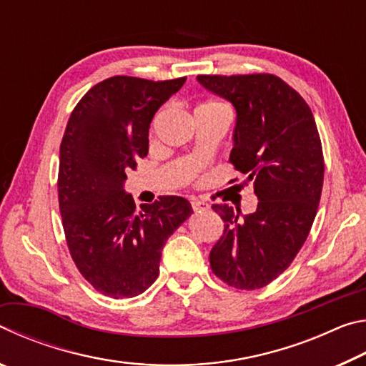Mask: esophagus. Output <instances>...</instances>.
Wrapping results in <instances>:
<instances>
[{
  "mask_svg": "<svg viewBox=\"0 0 366 366\" xmlns=\"http://www.w3.org/2000/svg\"><path fill=\"white\" fill-rule=\"evenodd\" d=\"M192 208H194V212H205V209L209 208L208 202L205 200H200V198H192Z\"/></svg>",
  "mask_w": 366,
  "mask_h": 366,
  "instance_id": "obj_1",
  "label": "esophagus"
}]
</instances>
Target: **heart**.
I'll return each mask as SVG.
<instances>
[{
  "label": "heart",
  "instance_id": "heart-1",
  "mask_svg": "<svg viewBox=\"0 0 366 366\" xmlns=\"http://www.w3.org/2000/svg\"><path fill=\"white\" fill-rule=\"evenodd\" d=\"M195 111H208V113H216V114H222L227 116V107L222 102L218 100H209L202 104H198V108Z\"/></svg>",
  "mask_w": 366,
  "mask_h": 366
}]
</instances>
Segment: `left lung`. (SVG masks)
<instances>
[{
    "mask_svg": "<svg viewBox=\"0 0 366 366\" xmlns=\"http://www.w3.org/2000/svg\"><path fill=\"white\" fill-rule=\"evenodd\" d=\"M197 79L237 111L229 161L258 197L257 212L242 218L232 207L212 205L224 231L209 264L227 286L262 289L294 262L318 212L325 158L317 122L299 92L272 74Z\"/></svg>",
    "mask_w": 366,
    "mask_h": 366,
    "instance_id": "obj_1",
    "label": "left lung"
}]
</instances>
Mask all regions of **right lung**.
<instances>
[{
  "instance_id": "1",
  "label": "right lung",
  "mask_w": 366,
  "mask_h": 366,
  "mask_svg": "<svg viewBox=\"0 0 366 366\" xmlns=\"http://www.w3.org/2000/svg\"><path fill=\"white\" fill-rule=\"evenodd\" d=\"M185 77L114 76L92 86L67 121L59 147L58 200L77 269L111 299L144 292L159 272L161 249L192 214L182 197L135 208L124 194L127 171L148 153L154 113Z\"/></svg>"
}]
</instances>
